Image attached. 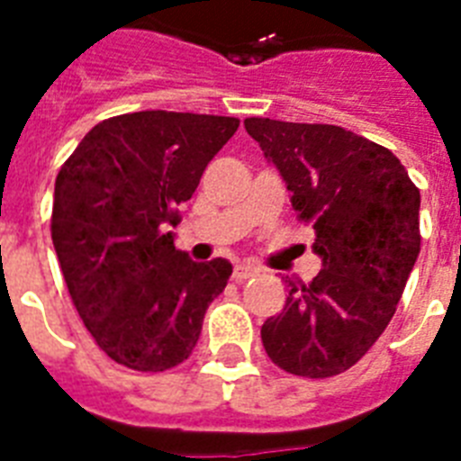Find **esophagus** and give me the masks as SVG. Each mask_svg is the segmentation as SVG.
Instances as JSON below:
<instances>
[{
	"label": "esophagus",
	"mask_w": 461,
	"mask_h": 461,
	"mask_svg": "<svg viewBox=\"0 0 461 461\" xmlns=\"http://www.w3.org/2000/svg\"><path fill=\"white\" fill-rule=\"evenodd\" d=\"M260 270L256 266H251V263H239L237 267H234V273H231V277L237 282H244L249 280V277H253V275H258Z\"/></svg>",
	"instance_id": "esophagus-1"
}]
</instances>
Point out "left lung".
I'll return each instance as SVG.
<instances>
[{
    "mask_svg": "<svg viewBox=\"0 0 461 461\" xmlns=\"http://www.w3.org/2000/svg\"><path fill=\"white\" fill-rule=\"evenodd\" d=\"M244 126L280 169L322 260L311 285L287 280L282 313L260 328L263 347L287 373L330 378L393 321L421 251V194L387 148L342 126L260 117Z\"/></svg>",
    "mask_w": 461,
    "mask_h": 461,
    "instance_id": "left-lung-1",
    "label": "left lung"
}]
</instances>
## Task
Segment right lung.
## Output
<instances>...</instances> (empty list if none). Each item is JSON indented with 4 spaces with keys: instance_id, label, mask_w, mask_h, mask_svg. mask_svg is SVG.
Masks as SVG:
<instances>
[{
    "instance_id": "obj_1",
    "label": "right lung",
    "mask_w": 461,
    "mask_h": 461,
    "mask_svg": "<svg viewBox=\"0 0 461 461\" xmlns=\"http://www.w3.org/2000/svg\"><path fill=\"white\" fill-rule=\"evenodd\" d=\"M239 119L148 110L93 126L54 181L52 241L68 294L97 347L133 371H167L194 351L231 263L174 246L176 205Z\"/></svg>"
}]
</instances>
